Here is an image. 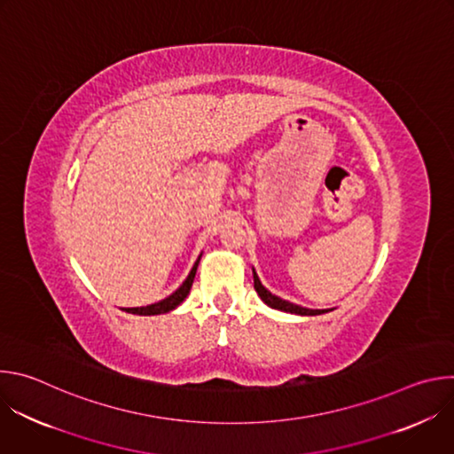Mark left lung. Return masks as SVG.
I'll return each instance as SVG.
<instances>
[{"mask_svg":"<svg viewBox=\"0 0 454 454\" xmlns=\"http://www.w3.org/2000/svg\"><path fill=\"white\" fill-rule=\"evenodd\" d=\"M253 282H254V291L258 293V296H261V300L270 305L271 309H278V310H284V312H291V314H300V316H317V314H325L329 312V309H307V307H300L296 303H291L287 300H282L278 296H275L271 291H268L261 278H258L256 271L253 270Z\"/></svg>","mask_w":454,"mask_h":454,"instance_id":"left-lung-1","label":"left lung"}]
</instances>
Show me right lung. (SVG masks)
<instances>
[{"label": "right lung", "mask_w": 454, "mask_h": 454, "mask_svg": "<svg viewBox=\"0 0 454 454\" xmlns=\"http://www.w3.org/2000/svg\"><path fill=\"white\" fill-rule=\"evenodd\" d=\"M200 261H201V254H200V258L196 261V264H193V268L190 270L186 280L170 296H167V298H163V300H160L156 303H151L147 307H127V309H121V310L131 312V314H138V316H154V314H165V312L176 309L188 296L190 287L193 284V277H196V271H198V266H200Z\"/></svg>", "instance_id": "add662e5"}]
</instances>
